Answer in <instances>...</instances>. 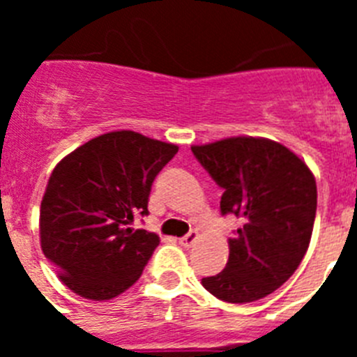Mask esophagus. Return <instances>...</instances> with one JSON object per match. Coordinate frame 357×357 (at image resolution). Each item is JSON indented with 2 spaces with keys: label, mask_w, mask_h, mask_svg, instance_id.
<instances>
[{
  "label": "esophagus",
  "mask_w": 357,
  "mask_h": 357,
  "mask_svg": "<svg viewBox=\"0 0 357 357\" xmlns=\"http://www.w3.org/2000/svg\"><path fill=\"white\" fill-rule=\"evenodd\" d=\"M198 238H200V236H198L197 230H189L188 234L182 236V238L178 239V243H181L182 247H191L193 243L198 241Z\"/></svg>",
  "instance_id": "1"
}]
</instances>
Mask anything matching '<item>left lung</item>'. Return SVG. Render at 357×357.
Segmentation results:
<instances>
[{"mask_svg":"<svg viewBox=\"0 0 357 357\" xmlns=\"http://www.w3.org/2000/svg\"><path fill=\"white\" fill-rule=\"evenodd\" d=\"M191 150L223 189V216L241 220L229 239L225 270L202 284L230 304L259 301L284 284L307 252L317 214L313 173L291 150L264 137L239 135Z\"/></svg>","mask_w":357,"mask_h":357,"instance_id":"obj_1","label":"left lung"}]
</instances>
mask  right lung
Returning <instances> with one entry per match:
<instances>
[{
  "mask_svg": "<svg viewBox=\"0 0 357 357\" xmlns=\"http://www.w3.org/2000/svg\"><path fill=\"white\" fill-rule=\"evenodd\" d=\"M178 146L132 130L98 135L66 155L40 202V247L69 289L110 301L143 273L159 236L132 229Z\"/></svg>",
  "mask_w": 357,
  "mask_h": 357,
  "instance_id": "1",
  "label": "right lung"
}]
</instances>
